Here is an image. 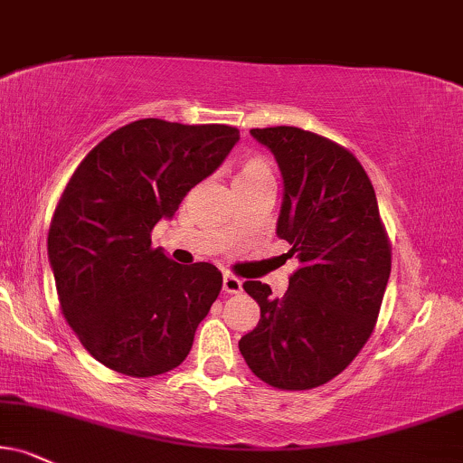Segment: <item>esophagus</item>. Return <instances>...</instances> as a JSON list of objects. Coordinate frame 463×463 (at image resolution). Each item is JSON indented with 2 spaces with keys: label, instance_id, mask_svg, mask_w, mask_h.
<instances>
[{
  "label": "esophagus",
  "instance_id": "34e87169",
  "mask_svg": "<svg viewBox=\"0 0 463 463\" xmlns=\"http://www.w3.org/2000/svg\"><path fill=\"white\" fill-rule=\"evenodd\" d=\"M222 292L225 294H241L242 292V281L233 275L222 277Z\"/></svg>",
  "mask_w": 463,
  "mask_h": 463
}]
</instances>
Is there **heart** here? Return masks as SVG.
Instances as JSON below:
<instances>
[{
  "label": "heart",
  "mask_w": 463,
  "mask_h": 463,
  "mask_svg": "<svg viewBox=\"0 0 463 463\" xmlns=\"http://www.w3.org/2000/svg\"><path fill=\"white\" fill-rule=\"evenodd\" d=\"M261 175H270L268 165L261 158H247L241 163V167L236 171V180H250V178H261Z\"/></svg>",
  "instance_id": "heart-1"
}]
</instances>
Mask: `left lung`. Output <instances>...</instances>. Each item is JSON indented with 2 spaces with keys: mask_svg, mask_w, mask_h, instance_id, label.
<instances>
[{
  "mask_svg": "<svg viewBox=\"0 0 463 463\" xmlns=\"http://www.w3.org/2000/svg\"><path fill=\"white\" fill-rule=\"evenodd\" d=\"M283 175L277 236L300 268L283 298L247 281L261 317L238 341L266 384L307 391L350 364L373 333L391 277V242L373 184L352 152L296 127L253 128Z\"/></svg>",
  "mask_w": 463,
  "mask_h": 463,
  "instance_id": "left-lung-1",
  "label": "left lung"
}]
</instances>
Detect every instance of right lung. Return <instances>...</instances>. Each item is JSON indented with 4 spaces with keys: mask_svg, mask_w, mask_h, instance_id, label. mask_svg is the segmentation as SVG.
<instances>
[{
    "mask_svg": "<svg viewBox=\"0 0 463 463\" xmlns=\"http://www.w3.org/2000/svg\"><path fill=\"white\" fill-rule=\"evenodd\" d=\"M241 139L225 124L146 118L100 141L61 193L49 261L66 322L96 361L150 378L175 369L221 292L208 261L180 266L150 233Z\"/></svg>",
    "mask_w": 463,
    "mask_h": 463,
    "instance_id": "obj_1",
    "label": "right lung"
}]
</instances>
